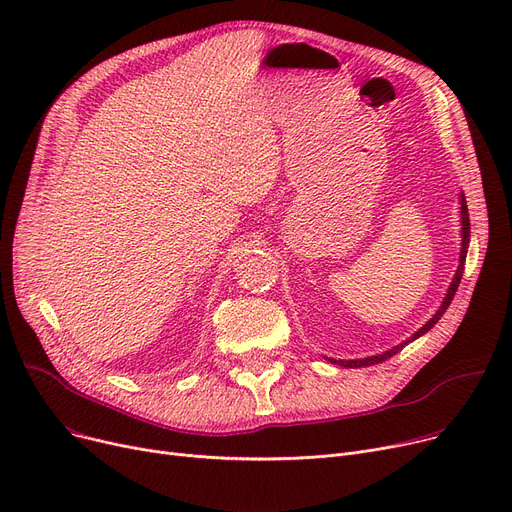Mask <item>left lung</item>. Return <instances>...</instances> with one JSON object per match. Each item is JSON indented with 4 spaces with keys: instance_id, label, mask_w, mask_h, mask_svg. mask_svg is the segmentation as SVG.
I'll return each instance as SVG.
<instances>
[{
    "instance_id": "left-lung-1",
    "label": "left lung",
    "mask_w": 512,
    "mask_h": 512,
    "mask_svg": "<svg viewBox=\"0 0 512 512\" xmlns=\"http://www.w3.org/2000/svg\"><path fill=\"white\" fill-rule=\"evenodd\" d=\"M461 224H463V230H461V259H459V270H456V274H454V278H452V282H450V288H448V292H446V297H444V301H442V305H440V309H438V313L427 321V324L423 326V328H419L409 340H405V342H400L398 346H394V348H390V351H386V353H382V355H373V357H365V359H351V361H344V359H340V361H336V359H328V361H332V363H336V365H340V367H369V365H375V363H382V361H386V359H390V357H394L396 353H400L402 348H405L409 342H413V340H417L419 336H423L425 332H429L432 330L436 324H438V319L444 315V311L448 309V305L452 303V299H454V292H456V288H459V284H461V278H463V270H465V259H467V249H469V234H471V230H469V209H467V201H465V195H461Z\"/></svg>"
}]
</instances>
